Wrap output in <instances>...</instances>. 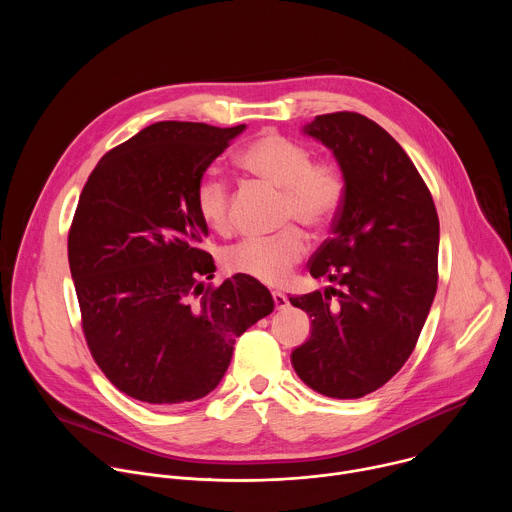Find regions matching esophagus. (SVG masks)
Returning <instances> with one entry per match:
<instances>
[{
    "label": "esophagus",
    "instance_id": "1",
    "mask_svg": "<svg viewBox=\"0 0 512 512\" xmlns=\"http://www.w3.org/2000/svg\"><path fill=\"white\" fill-rule=\"evenodd\" d=\"M271 298H273V304H275V308L277 310H285L287 308V296H283L281 294V291H273V294H271Z\"/></svg>",
    "mask_w": 512,
    "mask_h": 512
}]
</instances>
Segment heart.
<instances>
[{"instance_id":"heart-1","label":"heart","mask_w":512,"mask_h":512,"mask_svg":"<svg viewBox=\"0 0 512 512\" xmlns=\"http://www.w3.org/2000/svg\"><path fill=\"white\" fill-rule=\"evenodd\" d=\"M239 164L249 174L281 188V223L298 221L312 231H324L342 210L346 198L342 166L330 158H312V150L298 139L267 129L245 145ZM194 206L204 227L221 235L231 231V196L221 176L200 178ZM306 251V233L298 225H287L271 237L245 239L225 249L223 265L229 273L279 285Z\"/></svg>"}]
</instances>
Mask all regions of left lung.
Returning <instances> with one entry per match:
<instances>
[{
  "mask_svg": "<svg viewBox=\"0 0 512 512\" xmlns=\"http://www.w3.org/2000/svg\"><path fill=\"white\" fill-rule=\"evenodd\" d=\"M306 133L334 152L346 198L308 263L340 289L289 298L312 318L291 364L310 389L358 399L389 383L417 344L437 289L440 221L415 164L369 117L318 115Z\"/></svg>",
  "mask_w": 512,
  "mask_h": 512,
  "instance_id": "8db88e82",
  "label": "left lung"
}]
</instances>
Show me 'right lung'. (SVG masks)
Listing matches in <instances>:
<instances>
[{"mask_svg":"<svg viewBox=\"0 0 512 512\" xmlns=\"http://www.w3.org/2000/svg\"><path fill=\"white\" fill-rule=\"evenodd\" d=\"M245 125L160 121L109 150L68 231V265L87 346L125 395L190 403L221 383L235 338L273 312L265 285L218 287L194 206L206 168Z\"/></svg>","mask_w":512,"mask_h":512,"instance_id":"right-lung-1","label":"right lung"}]
</instances>
